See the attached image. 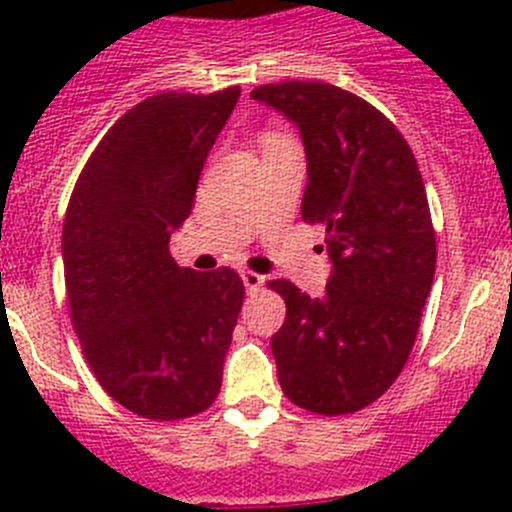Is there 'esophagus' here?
Wrapping results in <instances>:
<instances>
[{
	"label": "esophagus",
	"mask_w": 512,
	"mask_h": 512,
	"mask_svg": "<svg viewBox=\"0 0 512 512\" xmlns=\"http://www.w3.org/2000/svg\"><path fill=\"white\" fill-rule=\"evenodd\" d=\"M262 282H265V277L257 275V272L242 270V285H245L247 292H257L262 287Z\"/></svg>",
	"instance_id": "1"
}]
</instances>
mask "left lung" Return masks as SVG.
Instances as JSON below:
<instances>
[{
  "label": "left lung",
  "instance_id": "obj_1",
  "mask_svg": "<svg viewBox=\"0 0 512 512\" xmlns=\"http://www.w3.org/2000/svg\"><path fill=\"white\" fill-rule=\"evenodd\" d=\"M307 153L304 223L324 225L332 275L322 297L289 280L272 337L289 401L324 416L364 409L396 381L416 342L436 272V235L418 163L394 123L364 98L322 81L257 86Z\"/></svg>",
  "mask_w": 512,
  "mask_h": 512
}]
</instances>
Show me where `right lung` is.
<instances>
[{"instance_id": "1", "label": "right lung", "mask_w": 512, "mask_h": 512, "mask_svg": "<svg viewBox=\"0 0 512 512\" xmlns=\"http://www.w3.org/2000/svg\"><path fill=\"white\" fill-rule=\"evenodd\" d=\"M237 98L240 86L136 103L101 138L66 208L61 257L86 361L113 401L153 421L200 414L223 384L245 287L230 267H178L168 242Z\"/></svg>"}]
</instances>
